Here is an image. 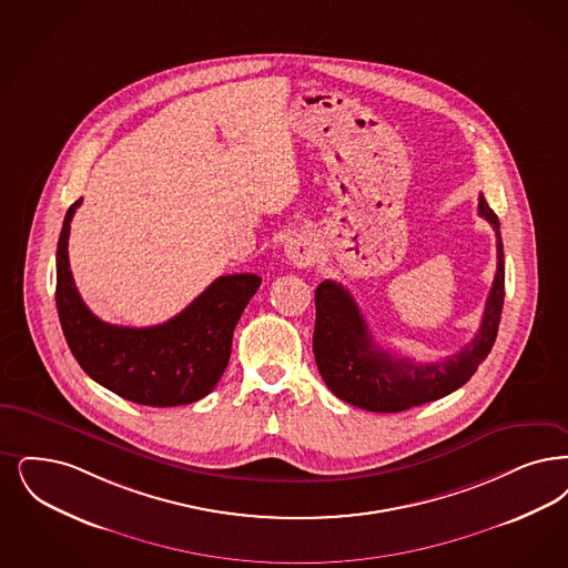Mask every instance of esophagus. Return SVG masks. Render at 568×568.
Segmentation results:
<instances>
[{
	"instance_id": "obj_1",
	"label": "esophagus",
	"mask_w": 568,
	"mask_h": 568,
	"mask_svg": "<svg viewBox=\"0 0 568 568\" xmlns=\"http://www.w3.org/2000/svg\"><path fill=\"white\" fill-rule=\"evenodd\" d=\"M285 255L295 266H308L317 260V243L304 234H292L285 243Z\"/></svg>"
}]
</instances>
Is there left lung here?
I'll return each instance as SVG.
<instances>
[{
  "instance_id": "left-lung-1",
  "label": "left lung",
  "mask_w": 568,
  "mask_h": 568,
  "mask_svg": "<svg viewBox=\"0 0 568 568\" xmlns=\"http://www.w3.org/2000/svg\"><path fill=\"white\" fill-rule=\"evenodd\" d=\"M477 211L497 234V274L476 336L442 362L414 364L378 348L353 295L336 281L318 285L313 351L318 374L342 402L369 412H404L423 406L465 385L476 374L477 365L488 357L499 332L505 262L499 217L484 196H479Z\"/></svg>"
}]
</instances>
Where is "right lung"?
Wrapping results in <instances>:
<instances>
[{
  "label": "right lung",
  "instance_id": "1",
  "mask_svg": "<svg viewBox=\"0 0 568 568\" xmlns=\"http://www.w3.org/2000/svg\"><path fill=\"white\" fill-rule=\"evenodd\" d=\"M80 203L69 206L57 245V311L75 362L94 383L141 406L203 399L226 369L234 327L262 278L220 276L178 317L154 327L105 323L89 311L69 271V227Z\"/></svg>",
  "mask_w": 568,
  "mask_h": 568
}]
</instances>
